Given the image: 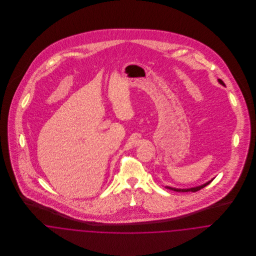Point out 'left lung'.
Masks as SVG:
<instances>
[{
    "instance_id": "1",
    "label": "left lung",
    "mask_w": 256,
    "mask_h": 256,
    "mask_svg": "<svg viewBox=\"0 0 256 256\" xmlns=\"http://www.w3.org/2000/svg\"><path fill=\"white\" fill-rule=\"evenodd\" d=\"M218 82H219V84H220L222 86H226L224 84V82H222V80L218 78ZM213 180H214V178H213ZM213 180H209V182H207L204 183V184H202V185L195 186V187H191V188H176V187H170V186H166V188L170 189V190H174V191H176V192H196V191H198V190L204 188V187L207 186L208 184H210V183L213 182Z\"/></svg>"
}]
</instances>
